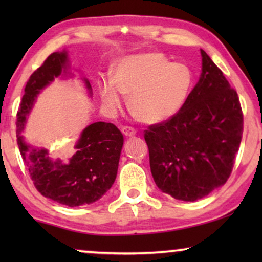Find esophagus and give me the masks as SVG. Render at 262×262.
<instances>
[{
    "instance_id": "34e87169",
    "label": "esophagus",
    "mask_w": 262,
    "mask_h": 262,
    "mask_svg": "<svg viewBox=\"0 0 262 262\" xmlns=\"http://www.w3.org/2000/svg\"><path fill=\"white\" fill-rule=\"evenodd\" d=\"M120 130L123 132V135L126 136V137H132V136L136 135V130L131 126H121Z\"/></svg>"
}]
</instances>
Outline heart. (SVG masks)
Listing matches in <instances>:
<instances>
[{"mask_svg": "<svg viewBox=\"0 0 262 262\" xmlns=\"http://www.w3.org/2000/svg\"><path fill=\"white\" fill-rule=\"evenodd\" d=\"M193 71L185 63H171L156 52L121 59L114 70V82L100 88L102 102L119 110L123 95H130V106L139 120L157 124L169 119L181 108L193 85Z\"/></svg>", "mask_w": 262, "mask_h": 262, "instance_id": "1", "label": "heart"}]
</instances>
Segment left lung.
I'll return each mask as SVG.
<instances>
[{
	"label": "left lung",
	"instance_id": "left-lung-1",
	"mask_svg": "<svg viewBox=\"0 0 262 262\" xmlns=\"http://www.w3.org/2000/svg\"><path fill=\"white\" fill-rule=\"evenodd\" d=\"M202 57V76L181 108L144 131L157 187L185 202L227 182L243 134L237 93L204 50Z\"/></svg>",
	"mask_w": 262,
	"mask_h": 262
}]
</instances>
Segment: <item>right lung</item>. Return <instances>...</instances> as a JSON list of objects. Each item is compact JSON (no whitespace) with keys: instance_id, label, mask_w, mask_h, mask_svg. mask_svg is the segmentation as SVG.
<instances>
[{"instance_id":"obj_1","label":"right lung","mask_w":262,"mask_h":262,"mask_svg":"<svg viewBox=\"0 0 262 262\" xmlns=\"http://www.w3.org/2000/svg\"><path fill=\"white\" fill-rule=\"evenodd\" d=\"M67 52H53L30 76L16 114L17 145L34 187L46 198L74 207L99 200L116 180L123 134L116 125L98 121L87 126L75 144L68 163L55 161L48 150L35 149L24 142L25 120L34 99L50 82L66 69ZM87 88L91 84L85 80Z\"/></svg>"}]
</instances>
